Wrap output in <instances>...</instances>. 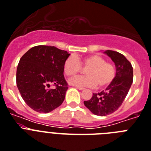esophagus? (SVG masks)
I'll return each instance as SVG.
<instances>
[{
  "label": "esophagus",
  "mask_w": 151,
  "mask_h": 151,
  "mask_svg": "<svg viewBox=\"0 0 151 151\" xmlns=\"http://www.w3.org/2000/svg\"><path fill=\"white\" fill-rule=\"evenodd\" d=\"M76 88H78V90H84V88H82V87H80V86H76Z\"/></svg>",
  "instance_id": "esophagus-1"
}]
</instances>
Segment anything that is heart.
Segmentation results:
<instances>
[{
	"instance_id": "1",
	"label": "heart",
	"mask_w": 151,
	"mask_h": 151,
	"mask_svg": "<svg viewBox=\"0 0 151 151\" xmlns=\"http://www.w3.org/2000/svg\"><path fill=\"white\" fill-rule=\"evenodd\" d=\"M81 67L87 68V75L72 78L69 81L70 84L90 88L98 85L99 88H103L110 85L116 78V67L112 63H107L104 57L98 54L89 55L81 59L69 56L63 64V71L67 76L72 77L81 72Z\"/></svg>"
}]
</instances>
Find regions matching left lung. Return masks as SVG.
<instances>
[{"label":"left lung","instance_id":"obj_1","mask_svg":"<svg viewBox=\"0 0 151 151\" xmlns=\"http://www.w3.org/2000/svg\"><path fill=\"white\" fill-rule=\"evenodd\" d=\"M107 54L116 65V76L113 82L100 93H94L91 99L84 101V105L93 114L105 116L113 113L121 106L133 83V71L130 62L122 54L106 50Z\"/></svg>","mask_w":151,"mask_h":151}]
</instances>
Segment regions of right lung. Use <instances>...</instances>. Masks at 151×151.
Listing matches in <instances>:
<instances>
[{
  "label": "right lung",
  "mask_w": 151,
  "mask_h": 151,
  "mask_svg": "<svg viewBox=\"0 0 151 151\" xmlns=\"http://www.w3.org/2000/svg\"><path fill=\"white\" fill-rule=\"evenodd\" d=\"M70 55L55 46H36L22 56L17 67L16 84L32 109L48 113L63 103L68 88L63 64ZM51 85L56 88H50Z\"/></svg>",
  "instance_id": "obj_1"
}]
</instances>
